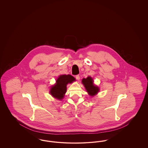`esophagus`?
Wrapping results in <instances>:
<instances>
[{"label":"esophagus","mask_w":148,"mask_h":148,"mask_svg":"<svg viewBox=\"0 0 148 148\" xmlns=\"http://www.w3.org/2000/svg\"><path fill=\"white\" fill-rule=\"evenodd\" d=\"M75 78L77 79V80H80V76H79V75H75Z\"/></svg>","instance_id":"esophagus-1"}]
</instances>
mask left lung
Returning <instances> with one entry per match:
<instances>
[{"label":"left lung","mask_w":148,"mask_h":148,"mask_svg":"<svg viewBox=\"0 0 148 148\" xmlns=\"http://www.w3.org/2000/svg\"><path fill=\"white\" fill-rule=\"evenodd\" d=\"M82 83L90 95L94 96L99 91L98 87L93 84V80L92 77H88L86 79H83Z\"/></svg>","instance_id":"8db88e82"}]
</instances>
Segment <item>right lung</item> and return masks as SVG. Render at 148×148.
Listing matches in <instances>:
<instances>
[{
	"label": "right lung",
	"instance_id": "right-lung-1",
	"mask_svg": "<svg viewBox=\"0 0 148 148\" xmlns=\"http://www.w3.org/2000/svg\"><path fill=\"white\" fill-rule=\"evenodd\" d=\"M75 78L71 75H62L57 79L56 84L50 89V94L54 98L59 100L63 98L66 91V85L75 81Z\"/></svg>",
	"mask_w": 148,
	"mask_h": 148
}]
</instances>
